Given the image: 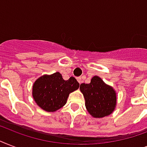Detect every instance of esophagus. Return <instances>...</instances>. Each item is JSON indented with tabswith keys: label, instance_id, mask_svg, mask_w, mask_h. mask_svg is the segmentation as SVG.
Instances as JSON below:
<instances>
[{
	"label": "esophagus",
	"instance_id": "obj_1",
	"mask_svg": "<svg viewBox=\"0 0 147 147\" xmlns=\"http://www.w3.org/2000/svg\"><path fill=\"white\" fill-rule=\"evenodd\" d=\"M77 80H78V82H79V84H81V83H82V78H81V77H78V78H77Z\"/></svg>",
	"mask_w": 147,
	"mask_h": 147
}]
</instances>
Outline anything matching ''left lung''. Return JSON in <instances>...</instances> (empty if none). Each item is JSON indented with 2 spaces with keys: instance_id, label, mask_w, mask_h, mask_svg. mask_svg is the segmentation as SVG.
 Returning a JSON list of instances; mask_svg holds the SVG:
<instances>
[{
  "instance_id": "8db88e82",
  "label": "left lung",
  "mask_w": 147,
  "mask_h": 147,
  "mask_svg": "<svg viewBox=\"0 0 147 147\" xmlns=\"http://www.w3.org/2000/svg\"><path fill=\"white\" fill-rule=\"evenodd\" d=\"M89 114L96 118L107 116L114 111L117 98L115 91L98 76H94L89 84L80 85Z\"/></svg>"
}]
</instances>
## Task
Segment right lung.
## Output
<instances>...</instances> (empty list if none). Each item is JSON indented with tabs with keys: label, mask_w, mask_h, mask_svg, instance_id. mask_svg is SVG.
I'll return each instance as SVG.
<instances>
[{
	"label": "right lung",
	"mask_w": 147,
	"mask_h": 147,
	"mask_svg": "<svg viewBox=\"0 0 147 147\" xmlns=\"http://www.w3.org/2000/svg\"><path fill=\"white\" fill-rule=\"evenodd\" d=\"M79 83L74 77L64 80L59 72L43 76L36 81L33 87V96L42 109L49 112L57 111L66 103L69 93L76 91Z\"/></svg>",
	"instance_id": "right-lung-1"
}]
</instances>
